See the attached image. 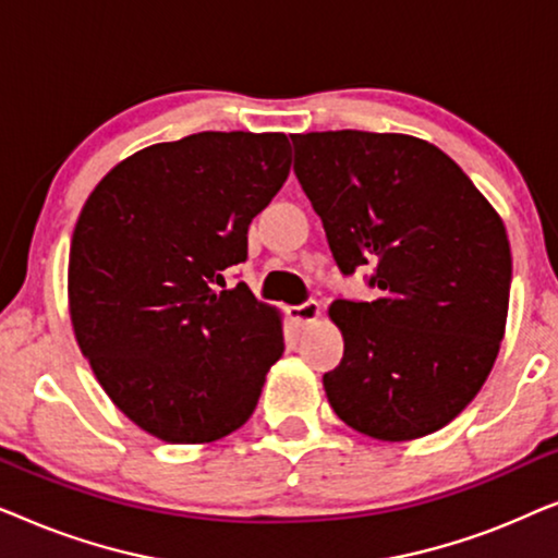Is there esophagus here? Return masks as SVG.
<instances>
[{
	"instance_id": "obj_1",
	"label": "esophagus",
	"mask_w": 558,
	"mask_h": 558,
	"mask_svg": "<svg viewBox=\"0 0 558 558\" xmlns=\"http://www.w3.org/2000/svg\"><path fill=\"white\" fill-rule=\"evenodd\" d=\"M287 315L296 327L312 325V323H317V317H319V304L317 302H304V304H300V307H289Z\"/></svg>"
}]
</instances>
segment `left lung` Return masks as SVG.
I'll use <instances>...</instances> for the list:
<instances>
[{"mask_svg": "<svg viewBox=\"0 0 558 558\" xmlns=\"http://www.w3.org/2000/svg\"><path fill=\"white\" fill-rule=\"evenodd\" d=\"M294 172L342 274L376 266L373 302L335 300L345 353L323 384L355 432L409 441L475 399L506 335L510 243L462 167L409 134H292Z\"/></svg>", "mask_w": 558, "mask_h": 558, "instance_id": "left-lung-1", "label": "left lung"}]
</instances>
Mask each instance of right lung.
Here are the masks:
<instances>
[{"mask_svg":"<svg viewBox=\"0 0 558 558\" xmlns=\"http://www.w3.org/2000/svg\"><path fill=\"white\" fill-rule=\"evenodd\" d=\"M287 134L201 132L104 174L68 258L81 353L121 414L172 445H208L254 414L284 353L281 312L223 271L284 185ZM225 289L220 290L219 287Z\"/></svg>","mask_w":558,"mask_h":558,"instance_id":"add662e5","label":"right lung"}]
</instances>
